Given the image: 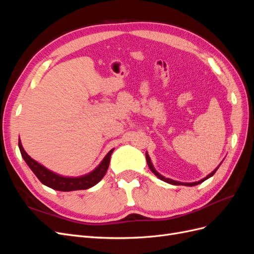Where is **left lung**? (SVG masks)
<instances>
[{"mask_svg":"<svg viewBox=\"0 0 254 254\" xmlns=\"http://www.w3.org/2000/svg\"><path fill=\"white\" fill-rule=\"evenodd\" d=\"M146 155V161H147V164H148V167L150 168V171L155 174L159 179H161L162 181H164V182H167V183H171V184H174V186H187V187H194V186H197V184H200V183H202L204 180H206V179H209L210 177H212L215 173H216V171L218 170V167L220 166V164L215 168V170L211 173V174H209L207 175L206 177H204L203 179H201V180H199V181H196V182H190V183H187V182H179V181H175V180H173V179H170V178H165L164 176H162L161 174H159L157 171H156V168L153 167V165H152V163H151V160H150V158H149V156H148V153L146 152L145 153Z\"/></svg>","mask_w":254,"mask_h":254,"instance_id":"1","label":"left lung"}]
</instances>
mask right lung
I'll return each instance as SVG.
<instances>
[{
    "instance_id": "obj_1",
    "label": "right lung",
    "mask_w": 254,
    "mask_h": 254,
    "mask_svg": "<svg viewBox=\"0 0 254 254\" xmlns=\"http://www.w3.org/2000/svg\"><path fill=\"white\" fill-rule=\"evenodd\" d=\"M19 148L21 151L22 158L24 159L26 164L29 166L30 170L33 171V173L36 175L37 178L40 180V182L43 183L44 186H47L53 190H61V191L87 190L94 187L95 184H97L99 181H101L104 178V176L106 175L107 170H108L109 167L111 155L114 150L113 148L107 153L102 162L99 163L97 167H95L91 173L83 176H79V177H65L48 170L47 167H44L42 164L38 163L36 160L30 158L24 150V148H23L20 140H19Z\"/></svg>"
}]
</instances>
